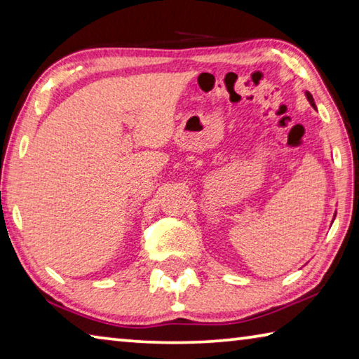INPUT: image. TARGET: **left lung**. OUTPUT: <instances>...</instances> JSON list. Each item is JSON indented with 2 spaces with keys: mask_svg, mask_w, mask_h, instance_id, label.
Returning a JSON list of instances; mask_svg holds the SVG:
<instances>
[{
  "mask_svg": "<svg viewBox=\"0 0 359 359\" xmlns=\"http://www.w3.org/2000/svg\"><path fill=\"white\" fill-rule=\"evenodd\" d=\"M306 96H307V100H309V102H311V106L315 109V111H317V106H315V101H313V98H312V95L311 93H306ZM334 218H336V214H334Z\"/></svg>",
  "mask_w": 359,
  "mask_h": 359,
  "instance_id": "1",
  "label": "left lung"
}]
</instances>
